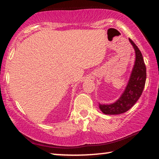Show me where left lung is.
<instances>
[{
    "label": "left lung",
    "mask_w": 159,
    "mask_h": 159,
    "mask_svg": "<svg viewBox=\"0 0 159 159\" xmlns=\"http://www.w3.org/2000/svg\"><path fill=\"white\" fill-rule=\"evenodd\" d=\"M129 41L135 51V62L127 87L121 97L113 104H99V109L105 114H120L128 111L136 103L143 92L147 78L146 66L141 51L130 39Z\"/></svg>",
    "instance_id": "8db88e82"
}]
</instances>
